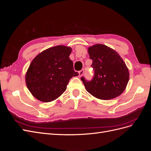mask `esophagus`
<instances>
[{
	"label": "esophagus",
	"mask_w": 151,
	"mask_h": 151,
	"mask_svg": "<svg viewBox=\"0 0 151 151\" xmlns=\"http://www.w3.org/2000/svg\"><path fill=\"white\" fill-rule=\"evenodd\" d=\"M84 69H82L80 71H79V76L81 77L82 76H83L84 74Z\"/></svg>",
	"instance_id": "1"
}]
</instances>
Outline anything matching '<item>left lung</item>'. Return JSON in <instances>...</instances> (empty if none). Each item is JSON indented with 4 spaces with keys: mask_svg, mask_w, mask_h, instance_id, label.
I'll return each mask as SVG.
<instances>
[{
    "mask_svg": "<svg viewBox=\"0 0 151 151\" xmlns=\"http://www.w3.org/2000/svg\"><path fill=\"white\" fill-rule=\"evenodd\" d=\"M94 76L91 81L81 79L86 89L100 99L108 100L120 96L129 80L128 68L116 52L106 45L96 44L88 48Z\"/></svg>",
    "mask_w": 151,
    "mask_h": 151,
    "instance_id": "left-lung-1",
    "label": "left lung"
}]
</instances>
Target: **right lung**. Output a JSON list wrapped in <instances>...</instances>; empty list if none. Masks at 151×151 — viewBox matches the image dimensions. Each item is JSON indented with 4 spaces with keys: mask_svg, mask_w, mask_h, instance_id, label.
<instances>
[{
    "mask_svg": "<svg viewBox=\"0 0 151 151\" xmlns=\"http://www.w3.org/2000/svg\"><path fill=\"white\" fill-rule=\"evenodd\" d=\"M72 48L58 45L38 54L26 74L27 87L33 96L41 101L50 102L64 92L75 72L69 55Z\"/></svg>",
    "mask_w": 151,
    "mask_h": 151,
    "instance_id": "obj_1",
    "label": "right lung"
}]
</instances>
